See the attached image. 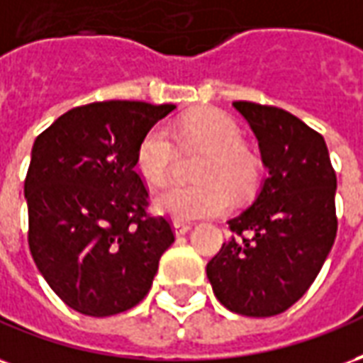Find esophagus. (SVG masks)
Here are the masks:
<instances>
[{"label":"esophagus","instance_id":"34e87169","mask_svg":"<svg viewBox=\"0 0 363 363\" xmlns=\"http://www.w3.org/2000/svg\"><path fill=\"white\" fill-rule=\"evenodd\" d=\"M172 228H174V234H176V236H184V234H187V232L191 230V224L184 220H174Z\"/></svg>","mask_w":363,"mask_h":363}]
</instances>
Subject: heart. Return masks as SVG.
<instances>
[{
    "label": "heart",
    "instance_id": "1",
    "mask_svg": "<svg viewBox=\"0 0 363 363\" xmlns=\"http://www.w3.org/2000/svg\"><path fill=\"white\" fill-rule=\"evenodd\" d=\"M184 147L207 150L197 185H170L155 197V208L176 220H195L226 213L232 193L245 197L257 187L261 162L242 145L238 123L218 110H201L187 116L178 125ZM176 160V147L162 125L150 127L137 149V170L150 184L168 182Z\"/></svg>",
    "mask_w": 363,
    "mask_h": 363
}]
</instances>
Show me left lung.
<instances>
[{
	"instance_id": "left-lung-1",
	"label": "left lung",
	"mask_w": 363,
	"mask_h": 363,
	"mask_svg": "<svg viewBox=\"0 0 363 363\" xmlns=\"http://www.w3.org/2000/svg\"><path fill=\"white\" fill-rule=\"evenodd\" d=\"M250 123L267 178L228 220L236 234L207 265L214 296L234 313L271 317L300 300L337 238V174L321 135L274 106L234 102Z\"/></svg>"
}]
</instances>
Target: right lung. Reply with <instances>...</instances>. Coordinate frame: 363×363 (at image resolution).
<instances>
[{
  "label": "right lung",
  "instance_id": "add662e5",
  "mask_svg": "<svg viewBox=\"0 0 363 363\" xmlns=\"http://www.w3.org/2000/svg\"><path fill=\"white\" fill-rule=\"evenodd\" d=\"M176 106L108 100L79 106L36 137L25 179L28 245L50 288L83 315L108 317L149 294L174 243L147 214L139 143Z\"/></svg>",
  "mask_w": 363,
  "mask_h": 363
}]
</instances>
